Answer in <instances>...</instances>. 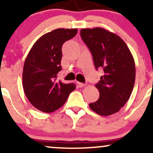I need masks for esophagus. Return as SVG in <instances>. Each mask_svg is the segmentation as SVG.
Returning a JSON list of instances; mask_svg holds the SVG:
<instances>
[{
	"instance_id": "34e87169",
	"label": "esophagus",
	"mask_w": 153,
	"mask_h": 153,
	"mask_svg": "<svg viewBox=\"0 0 153 153\" xmlns=\"http://www.w3.org/2000/svg\"><path fill=\"white\" fill-rule=\"evenodd\" d=\"M78 87H80V88H82V87H84L85 85V83H82V82H78Z\"/></svg>"
}]
</instances>
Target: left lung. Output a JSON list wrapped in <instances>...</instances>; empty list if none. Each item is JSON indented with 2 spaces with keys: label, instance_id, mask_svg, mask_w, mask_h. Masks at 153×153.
<instances>
[{
  "label": "left lung",
  "instance_id": "obj_1",
  "mask_svg": "<svg viewBox=\"0 0 153 153\" xmlns=\"http://www.w3.org/2000/svg\"><path fill=\"white\" fill-rule=\"evenodd\" d=\"M80 36L93 55L95 68L104 72L95 86L99 99L89 106L101 116L117 113L130 97L135 82V64L127 45L118 35L103 28L82 29Z\"/></svg>",
  "mask_w": 153,
  "mask_h": 153
}]
</instances>
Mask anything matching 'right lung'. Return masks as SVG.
<instances>
[{
    "label": "right lung",
    "mask_w": 153,
    "mask_h": 153,
    "mask_svg": "<svg viewBox=\"0 0 153 153\" xmlns=\"http://www.w3.org/2000/svg\"><path fill=\"white\" fill-rule=\"evenodd\" d=\"M77 29H57L42 36L34 44L23 69L24 93L35 108L51 113L60 108L75 89L74 83L57 80L61 71L62 45L73 38Z\"/></svg>",
    "instance_id": "add662e5"
}]
</instances>
